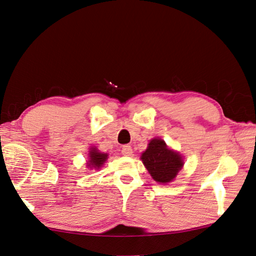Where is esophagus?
<instances>
[{
	"instance_id": "obj_1",
	"label": "esophagus",
	"mask_w": 256,
	"mask_h": 256,
	"mask_svg": "<svg viewBox=\"0 0 256 256\" xmlns=\"http://www.w3.org/2000/svg\"><path fill=\"white\" fill-rule=\"evenodd\" d=\"M122 154L124 156H132V148L130 146H124L122 148Z\"/></svg>"
}]
</instances>
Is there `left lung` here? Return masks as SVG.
<instances>
[{
  "instance_id": "1",
  "label": "left lung",
  "mask_w": 256,
  "mask_h": 256,
  "mask_svg": "<svg viewBox=\"0 0 256 256\" xmlns=\"http://www.w3.org/2000/svg\"><path fill=\"white\" fill-rule=\"evenodd\" d=\"M141 160L150 175L160 184L172 182L184 164L182 155L168 148L165 141L160 138L148 142V148L141 155Z\"/></svg>"
}]
</instances>
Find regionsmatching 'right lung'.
I'll use <instances>...</instances> for the list:
<instances>
[{
  "label": "right lung",
  "mask_w": 256,
  "mask_h": 256,
  "mask_svg": "<svg viewBox=\"0 0 256 256\" xmlns=\"http://www.w3.org/2000/svg\"><path fill=\"white\" fill-rule=\"evenodd\" d=\"M108 154V153H102L98 152L96 148H91L89 151V160L86 163V167L90 168V170H98L103 166V164L106 162Z\"/></svg>",
  "instance_id": "add662e5"
}]
</instances>
